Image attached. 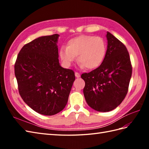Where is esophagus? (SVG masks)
Returning a JSON list of instances; mask_svg holds the SVG:
<instances>
[{
    "label": "esophagus",
    "instance_id": "esophagus-1",
    "mask_svg": "<svg viewBox=\"0 0 149 149\" xmlns=\"http://www.w3.org/2000/svg\"><path fill=\"white\" fill-rule=\"evenodd\" d=\"M75 77H80L79 73H78V72H75Z\"/></svg>",
    "mask_w": 149,
    "mask_h": 149
}]
</instances>
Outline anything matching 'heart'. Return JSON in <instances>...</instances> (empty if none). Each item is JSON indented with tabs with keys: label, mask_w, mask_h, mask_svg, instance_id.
I'll return each instance as SVG.
<instances>
[{
	"label": "heart",
	"mask_w": 149,
	"mask_h": 149,
	"mask_svg": "<svg viewBox=\"0 0 149 149\" xmlns=\"http://www.w3.org/2000/svg\"><path fill=\"white\" fill-rule=\"evenodd\" d=\"M106 41L100 36L81 35L70 40L67 47L59 50V56L65 66H70L75 60L81 68L95 69L103 62L106 54Z\"/></svg>",
	"instance_id": "obj_1"
}]
</instances>
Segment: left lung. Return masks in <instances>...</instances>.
Instances as JSON below:
<instances>
[{
    "mask_svg": "<svg viewBox=\"0 0 149 149\" xmlns=\"http://www.w3.org/2000/svg\"><path fill=\"white\" fill-rule=\"evenodd\" d=\"M107 48L103 62L81 78L85 82L83 93L88 106L100 112L118 107L127 93L132 65L126 47L107 32Z\"/></svg>",
    "mask_w": 149,
    "mask_h": 149,
    "instance_id": "8db88e82",
    "label": "left lung"
}]
</instances>
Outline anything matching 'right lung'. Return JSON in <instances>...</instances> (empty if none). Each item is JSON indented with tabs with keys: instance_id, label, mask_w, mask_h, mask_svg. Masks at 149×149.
I'll use <instances>...</instances> for the list:
<instances>
[{
	"instance_id": "add662e5",
	"label": "right lung",
	"mask_w": 149,
	"mask_h": 149,
	"mask_svg": "<svg viewBox=\"0 0 149 149\" xmlns=\"http://www.w3.org/2000/svg\"><path fill=\"white\" fill-rule=\"evenodd\" d=\"M59 34L39 37L26 44L15 64L19 93L36 112L56 115L65 108L75 81L70 69L59 65Z\"/></svg>"
}]
</instances>
